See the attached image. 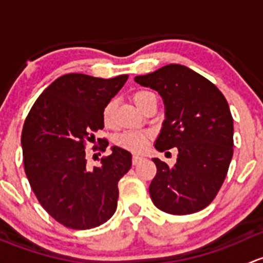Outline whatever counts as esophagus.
<instances>
[{
  "label": "esophagus",
  "mask_w": 263,
  "mask_h": 263,
  "mask_svg": "<svg viewBox=\"0 0 263 263\" xmlns=\"http://www.w3.org/2000/svg\"><path fill=\"white\" fill-rule=\"evenodd\" d=\"M143 159V157L142 156H138V154H134V156H133V158H132V162H133V164H138L139 163L140 161H142Z\"/></svg>",
  "instance_id": "1"
}]
</instances>
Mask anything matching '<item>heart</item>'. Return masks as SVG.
<instances>
[{"label":"heart","mask_w":263,"mask_h":263,"mask_svg":"<svg viewBox=\"0 0 263 263\" xmlns=\"http://www.w3.org/2000/svg\"><path fill=\"white\" fill-rule=\"evenodd\" d=\"M154 93H152L151 91L140 90L134 92L132 95V101L134 102L135 106L143 111L144 107L147 106L148 102L151 101L152 99H154ZM114 105L112 101H110L109 104H106V106L104 107V111H102V121L106 126H111L112 124V114H114ZM152 138V133L147 130L142 132H125L123 134L119 135L116 138V144L119 147L124 148L126 151L130 152H142L145 149V147L148 145Z\"/></svg>","instance_id":"b5f03b06"}]
</instances>
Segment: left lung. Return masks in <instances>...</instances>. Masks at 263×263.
Segmentation results:
<instances>
[{
  "label": "left lung",
  "instance_id": "obj_1",
  "mask_svg": "<svg viewBox=\"0 0 263 263\" xmlns=\"http://www.w3.org/2000/svg\"><path fill=\"white\" fill-rule=\"evenodd\" d=\"M135 82L158 91L166 119L156 142L159 152L177 148L175 166L153 158L152 201L162 212L187 215L215 199L233 157V118L219 88L192 69L168 64L137 76Z\"/></svg>",
  "mask_w": 263,
  "mask_h": 263
}]
</instances>
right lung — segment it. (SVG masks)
Instances as JSON below:
<instances>
[{
  "mask_svg": "<svg viewBox=\"0 0 263 263\" xmlns=\"http://www.w3.org/2000/svg\"><path fill=\"white\" fill-rule=\"evenodd\" d=\"M128 77L64 74L43 91L26 116L21 145L29 183L40 205L67 228L101 226L118 206V182L130 170L132 154L112 147L99 166L88 167L85 149L104 129V107ZM97 142L106 151L105 138Z\"/></svg>",
  "mask_w": 263,
  "mask_h": 263,
  "instance_id": "1",
  "label": "right lung"
}]
</instances>
